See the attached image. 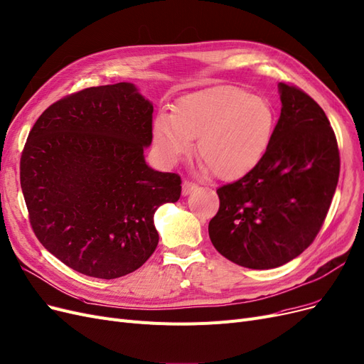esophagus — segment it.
Here are the masks:
<instances>
[{"mask_svg": "<svg viewBox=\"0 0 364 364\" xmlns=\"http://www.w3.org/2000/svg\"><path fill=\"white\" fill-rule=\"evenodd\" d=\"M195 191H198V184L196 183H192V181H184L183 183V195L184 196L193 193Z\"/></svg>", "mask_w": 364, "mask_h": 364, "instance_id": "1", "label": "esophagus"}]
</instances>
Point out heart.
Wrapping results in <instances>:
<instances>
[{
  "label": "heart",
  "mask_w": 364,
  "mask_h": 364,
  "mask_svg": "<svg viewBox=\"0 0 364 364\" xmlns=\"http://www.w3.org/2000/svg\"><path fill=\"white\" fill-rule=\"evenodd\" d=\"M275 109L263 97L235 86H218L188 93L171 112H161L153 122V141L162 161L177 164L193 150L205 169L232 180L255 168L275 131Z\"/></svg>",
  "instance_id": "heart-1"
}]
</instances>
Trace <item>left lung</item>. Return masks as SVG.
Segmentation results:
<instances>
[{"label": "left lung", "instance_id": "left-lung-1", "mask_svg": "<svg viewBox=\"0 0 364 364\" xmlns=\"http://www.w3.org/2000/svg\"><path fill=\"white\" fill-rule=\"evenodd\" d=\"M281 114L260 162L217 188L208 225L221 256L250 269H272L297 257L320 232L339 178L333 129L309 95L279 83Z\"/></svg>", "mask_w": 364, "mask_h": 364}]
</instances>
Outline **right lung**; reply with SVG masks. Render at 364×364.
Instances as JSON below:
<instances>
[{
	"instance_id": "add662e5",
	"label": "right lung",
	"mask_w": 364,
	"mask_h": 364,
	"mask_svg": "<svg viewBox=\"0 0 364 364\" xmlns=\"http://www.w3.org/2000/svg\"><path fill=\"white\" fill-rule=\"evenodd\" d=\"M151 114L132 83L87 87L52 104L28 135L21 187L31 226L77 272L136 271L159 242L156 210L180 199L178 173L146 164Z\"/></svg>"
}]
</instances>
